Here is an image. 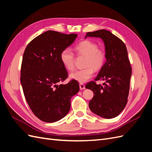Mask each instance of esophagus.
<instances>
[{"mask_svg":"<svg viewBox=\"0 0 152 152\" xmlns=\"http://www.w3.org/2000/svg\"><path fill=\"white\" fill-rule=\"evenodd\" d=\"M80 90H83L85 88V86L83 83H80Z\"/></svg>","mask_w":152,"mask_h":152,"instance_id":"esophagus-1","label":"esophagus"}]
</instances>
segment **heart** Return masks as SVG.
Instances as JSON below:
<instances>
[{"label": "heart", "mask_w": 152, "mask_h": 152, "mask_svg": "<svg viewBox=\"0 0 152 152\" xmlns=\"http://www.w3.org/2000/svg\"><path fill=\"white\" fill-rule=\"evenodd\" d=\"M77 54L85 56L84 67L85 68L77 70L69 75L70 78L80 83H84L92 77L94 71H98L102 69L106 60L105 53L98 49L95 42L86 40L80 42L75 48ZM60 59L64 67L68 71L75 69V56L69 49H64L60 53Z\"/></svg>", "instance_id": "b5f03b06"}]
</instances>
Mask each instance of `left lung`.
I'll return each mask as SVG.
<instances>
[{"mask_svg": "<svg viewBox=\"0 0 152 152\" xmlns=\"http://www.w3.org/2000/svg\"><path fill=\"white\" fill-rule=\"evenodd\" d=\"M88 37L102 39L106 56L105 63L95 79L105 83L102 85L91 81L85 86L94 92L88 106L93 113L102 118H114L125 107L129 94L132 68L126 45L120 38L105 29L88 32L85 38Z\"/></svg>", "mask_w": 152, "mask_h": 152, "instance_id": "obj_1", "label": "left lung"}]
</instances>
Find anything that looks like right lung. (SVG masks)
<instances>
[{
    "mask_svg": "<svg viewBox=\"0 0 152 152\" xmlns=\"http://www.w3.org/2000/svg\"><path fill=\"white\" fill-rule=\"evenodd\" d=\"M77 36L48 31L30 42L23 54V92L33 114L42 121L54 123L65 117L70 110L71 98L80 90L74 80L60 84L68 76L61 63L60 53Z\"/></svg>",
    "mask_w": 152,
    "mask_h": 152,
    "instance_id": "1",
    "label": "right lung"
}]
</instances>
